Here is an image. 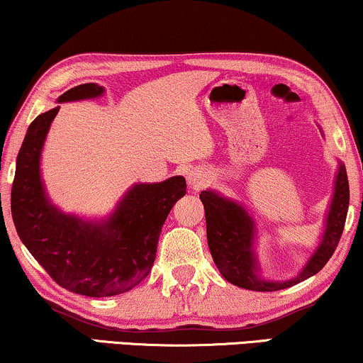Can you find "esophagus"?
Wrapping results in <instances>:
<instances>
[{
  "mask_svg": "<svg viewBox=\"0 0 363 363\" xmlns=\"http://www.w3.org/2000/svg\"><path fill=\"white\" fill-rule=\"evenodd\" d=\"M208 180H210V173H208L205 168H191L190 172L186 173V182L188 185L193 186V188H200L205 185V183H208Z\"/></svg>",
  "mask_w": 363,
  "mask_h": 363,
  "instance_id": "1",
  "label": "esophagus"
}]
</instances>
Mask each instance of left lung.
Instances as JSON below:
<instances>
[{"instance_id":"obj_1","label":"left lung","mask_w":363,"mask_h":363,"mask_svg":"<svg viewBox=\"0 0 363 363\" xmlns=\"http://www.w3.org/2000/svg\"><path fill=\"white\" fill-rule=\"evenodd\" d=\"M349 195L345 165L339 160L334 193L325 215L319 245L294 277L286 281H272L261 276V266L256 252L257 225L251 213L240 201L223 196L215 190H203L200 200L205 206L208 246L218 271L231 284L261 292L281 291L309 279L327 264L339 245L347 210H349Z\"/></svg>"}]
</instances>
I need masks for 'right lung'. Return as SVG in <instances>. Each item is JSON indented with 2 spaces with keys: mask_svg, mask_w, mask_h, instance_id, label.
Returning a JSON list of instances; mask_svg holds the SVG:
<instances>
[{
  "mask_svg": "<svg viewBox=\"0 0 363 363\" xmlns=\"http://www.w3.org/2000/svg\"><path fill=\"white\" fill-rule=\"evenodd\" d=\"M104 92L97 84H81L57 102L97 99ZM59 108L34 118L19 148L11 188L14 226L34 259L64 289L89 297L122 294L150 272L162 226L185 196L186 182L178 175L160 183H135L101 220L64 213L48 196L41 177L43 147Z\"/></svg>",
  "mask_w": 363,
  "mask_h": 363,
  "instance_id": "1",
  "label": "right lung"
}]
</instances>
